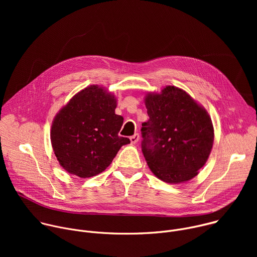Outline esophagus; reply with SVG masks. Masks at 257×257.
<instances>
[{"mask_svg": "<svg viewBox=\"0 0 257 257\" xmlns=\"http://www.w3.org/2000/svg\"><path fill=\"white\" fill-rule=\"evenodd\" d=\"M138 140H139V134L138 133H135L134 135H132L131 137H130V141H131V143H137L138 142Z\"/></svg>", "mask_w": 257, "mask_h": 257, "instance_id": "obj_1", "label": "esophagus"}]
</instances>
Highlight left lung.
Wrapping results in <instances>:
<instances>
[{"instance_id":"obj_1","label":"left lung","mask_w":257,"mask_h":257,"mask_svg":"<svg viewBox=\"0 0 257 257\" xmlns=\"http://www.w3.org/2000/svg\"><path fill=\"white\" fill-rule=\"evenodd\" d=\"M150 117L141 127V151L152 172L167 183L194 178L206 163L213 143V127L204 108L175 86L148 94Z\"/></svg>"}]
</instances>
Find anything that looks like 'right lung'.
<instances>
[{"label":"right lung","mask_w":257,"mask_h":257,"mask_svg":"<svg viewBox=\"0 0 257 257\" xmlns=\"http://www.w3.org/2000/svg\"><path fill=\"white\" fill-rule=\"evenodd\" d=\"M113 94L91 85L73 96L56 116L51 140L60 165L89 178L104 171L129 138L119 136L123 117L115 114Z\"/></svg>","instance_id":"obj_1"}]
</instances>
